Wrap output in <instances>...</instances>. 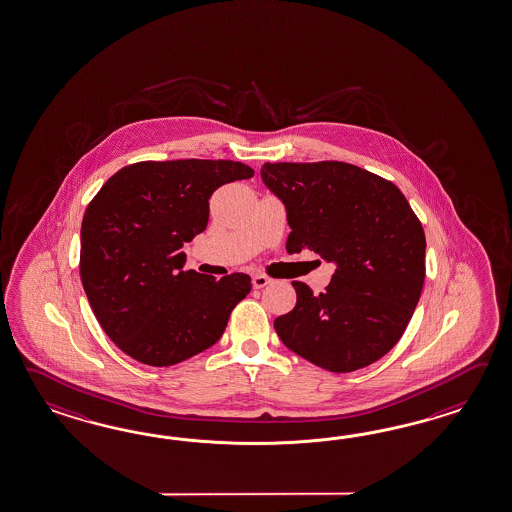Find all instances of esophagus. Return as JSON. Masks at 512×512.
<instances>
[{
    "label": "esophagus",
    "instance_id": "esophagus-1",
    "mask_svg": "<svg viewBox=\"0 0 512 512\" xmlns=\"http://www.w3.org/2000/svg\"><path fill=\"white\" fill-rule=\"evenodd\" d=\"M268 283H270V277L262 274L253 275V287L264 288Z\"/></svg>",
    "mask_w": 512,
    "mask_h": 512
}]
</instances>
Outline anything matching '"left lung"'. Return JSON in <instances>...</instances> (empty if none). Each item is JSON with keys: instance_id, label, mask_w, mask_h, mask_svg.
Here are the masks:
<instances>
[{"instance_id": "left-lung-1", "label": "left lung", "mask_w": 512, "mask_h": 512, "mask_svg": "<svg viewBox=\"0 0 512 512\" xmlns=\"http://www.w3.org/2000/svg\"><path fill=\"white\" fill-rule=\"evenodd\" d=\"M261 177L287 209L288 253L311 250L337 266L318 296L292 283L298 301L275 318L277 335L335 374L379 361L424 288V227L409 201L387 179L338 161L266 163Z\"/></svg>"}]
</instances>
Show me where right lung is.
I'll return each mask as SVG.
<instances>
[{"label":"right lung","instance_id":"add662e5","mask_svg":"<svg viewBox=\"0 0 512 512\" xmlns=\"http://www.w3.org/2000/svg\"><path fill=\"white\" fill-rule=\"evenodd\" d=\"M250 177L235 161H144L118 170L88 203L83 288L103 331L135 361L163 368L211 348L250 294V275L185 272L181 251L205 231L212 192Z\"/></svg>","mask_w":512,"mask_h":512}]
</instances>
